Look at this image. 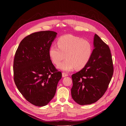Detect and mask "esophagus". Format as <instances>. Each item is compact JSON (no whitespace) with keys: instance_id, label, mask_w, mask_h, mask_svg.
Segmentation results:
<instances>
[{"instance_id":"1","label":"esophagus","mask_w":126,"mask_h":126,"mask_svg":"<svg viewBox=\"0 0 126 126\" xmlns=\"http://www.w3.org/2000/svg\"><path fill=\"white\" fill-rule=\"evenodd\" d=\"M68 75V74L66 73H65V72H63V73H62V77H66V76H67Z\"/></svg>"}]
</instances>
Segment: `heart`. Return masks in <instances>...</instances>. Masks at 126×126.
I'll return each instance as SVG.
<instances>
[{
	"label": "heart",
	"instance_id": "heart-1",
	"mask_svg": "<svg viewBox=\"0 0 126 126\" xmlns=\"http://www.w3.org/2000/svg\"><path fill=\"white\" fill-rule=\"evenodd\" d=\"M58 46L52 45L49 51V56L56 65L59 64L65 57L67 59L61 63L58 68L69 72L82 69L90 60L93 51L91 43L88 40L70 34L60 37L57 41Z\"/></svg>",
	"mask_w": 126,
	"mask_h": 126
}]
</instances>
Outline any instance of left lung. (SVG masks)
<instances>
[{
	"mask_svg": "<svg viewBox=\"0 0 126 126\" xmlns=\"http://www.w3.org/2000/svg\"><path fill=\"white\" fill-rule=\"evenodd\" d=\"M91 58L84 68L72 75L71 95L81 105L93 104L105 94L112 78L114 67L110 49L95 34Z\"/></svg>",
	"mask_w": 126,
	"mask_h": 126,
	"instance_id": "8db88e82",
	"label": "left lung"
}]
</instances>
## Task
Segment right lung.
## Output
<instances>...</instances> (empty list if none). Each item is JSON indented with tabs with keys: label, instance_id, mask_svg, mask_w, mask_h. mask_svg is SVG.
<instances>
[{
	"label": "right lung",
	"instance_id": "right-lung-1",
	"mask_svg": "<svg viewBox=\"0 0 126 126\" xmlns=\"http://www.w3.org/2000/svg\"><path fill=\"white\" fill-rule=\"evenodd\" d=\"M57 34L52 31L33 33L22 39L15 54V84L25 99L36 106H45L53 99L62 78L49 54Z\"/></svg>",
	"mask_w": 126,
	"mask_h": 126
}]
</instances>
